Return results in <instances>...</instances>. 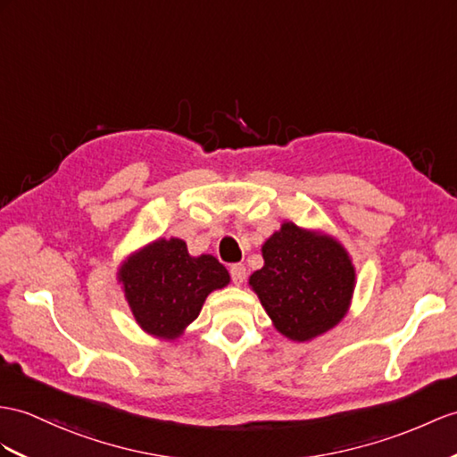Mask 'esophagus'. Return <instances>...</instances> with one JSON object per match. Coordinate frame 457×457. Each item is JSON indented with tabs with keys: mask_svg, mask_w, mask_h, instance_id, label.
I'll return each mask as SVG.
<instances>
[{
	"mask_svg": "<svg viewBox=\"0 0 457 457\" xmlns=\"http://www.w3.org/2000/svg\"><path fill=\"white\" fill-rule=\"evenodd\" d=\"M228 271L232 277V283L235 285H242L244 281H246V267H244L242 263H232Z\"/></svg>",
	"mask_w": 457,
	"mask_h": 457,
	"instance_id": "esophagus-1",
	"label": "esophagus"
}]
</instances>
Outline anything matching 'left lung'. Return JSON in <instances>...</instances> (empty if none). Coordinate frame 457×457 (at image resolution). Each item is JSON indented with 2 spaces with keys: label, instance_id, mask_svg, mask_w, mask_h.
Listing matches in <instances>:
<instances>
[{
  "label": "left lung",
  "instance_id": "left-lung-1",
  "mask_svg": "<svg viewBox=\"0 0 457 457\" xmlns=\"http://www.w3.org/2000/svg\"><path fill=\"white\" fill-rule=\"evenodd\" d=\"M262 255L263 267L248 283L285 337L310 341L347 314L357 275L336 238L285 220L265 240Z\"/></svg>",
  "mask_w": 457,
  "mask_h": 457
}]
</instances>
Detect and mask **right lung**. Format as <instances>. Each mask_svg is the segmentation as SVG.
I'll use <instances>...</instances> for the list:
<instances>
[{"instance_id": "obj_1", "label": "right lung", "mask_w": 457, "mask_h": 457, "mask_svg": "<svg viewBox=\"0 0 457 457\" xmlns=\"http://www.w3.org/2000/svg\"><path fill=\"white\" fill-rule=\"evenodd\" d=\"M118 281L139 328L161 339L180 337L202 312L209 293L230 275L209 253L194 258L180 238H159L120 265Z\"/></svg>"}]
</instances>
